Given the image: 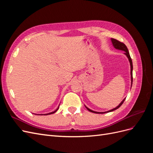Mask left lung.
Masks as SVG:
<instances>
[{
	"mask_svg": "<svg viewBox=\"0 0 153 153\" xmlns=\"http://www.w3.org/2000/svg\"><path fill=\"white\" fill-rule=\"evenodd\" d=\"M111 41H112V45L114 46V47L115 48V49H117V50H123L124 52V54H125L126 55V57H128V60H129V64H130V69H131V71H130V75H131V86H132V84H133V63H132V60L131 59V57H130V55H129V53L128 52V48L126 47V46L123 43H121L120 42V41H119L117 39H113V38H111ZM124 98L121 103H120V104L116 106V107L112 109V110H110L108 111H106V112H95V111H93L91 109H89V108H87V106L85 105V106L86 107V108L89 111V112H93V113H96V114H105V113H107V112H112V111L116 110L117 108H119L120 106H121L122 105V104L124 103V101L125 100Z\"/></svg>",
	"mask_w": 153,
	"mask_h": 153,
	"instance_id": "1",
	"label": "left lung"
}]
</instances>
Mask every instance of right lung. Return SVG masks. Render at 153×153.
I'll use <instances>...</instances> for the list:
<instances>
[{
    "label": "right lung",
    "mask_w": 153,
    "mask_h": 153,
    "mask_svg": "<svg viewBox=\"0 0 153 153\" xmlns=\"http://www.w3.org/2000/svg\"><path fill=\"white\" fill-rule=\"evenodd\" d=\"M59 106H58V108L55 110V111H53V112H50V113H48V114H36V115H50V114H54L55 112H56L58 110V109H59Z\"/></svg>",
    "instance_id": "1"
}]
</instances>
